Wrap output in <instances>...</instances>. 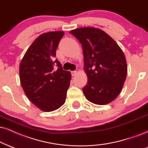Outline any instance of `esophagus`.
Masks as SVG:
<instances>
[{
  "label": "esophagus",
  "instance_id": "1",
  "mask_svg": "<svg viewBox=\"0 0 148 148\" xmlns=\"http://www.w3.org/2000/svg\"><path fill=\"white\" fill-rule=\"evenodd\" d=\"M71 75H72V76H75V75L77 73V71H71Z\"/></svg>",
  "mask_w": 148,
  "mask_h": 148
}]
</instances>
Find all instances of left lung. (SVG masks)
<instances>
[{"instance_id": "left-lung-1", "label": "left lung", "mask_w": 148, "mask_h": 148, "mask_svg": "<svg viewBox=\"0 0 148 148\" xmlns=\"http://www.w3.org/2000/svg\"><path fill=\"white\" fill-rule=\"evenodd\" d=\"M82 47L88 82L82 88L87 99L105 105L119 95L127 76L124 53L106 33L95 27L71 30Z\"/></svg>"}]
</instances>
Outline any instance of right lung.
<instances>
[{
    "instance_id": "1",
    "label": "right lung",
    "mask_w": 148,
    "mask_h": 148,
    "mask_svg": "<svg viewBox=\"0 0 148 148\" xmlns=\"http://www.w3.org/2000/svg\"><path fill=\"white\" fill-rule=\"evenodd\" d=\"M64 34L51 32L41 34L27 49L20 64V79L29 99L45 112L64 103L71 75L56 59V49Z\"/></svg>"
}]
</instances>
